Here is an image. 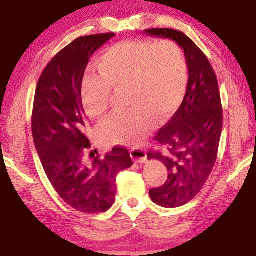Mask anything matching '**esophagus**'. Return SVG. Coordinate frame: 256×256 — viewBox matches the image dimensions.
<instances>
[{
  "label": "esophagus",
  "instance_id": "1",
  "mask_svg": "<svg viewBox=\"0 0 256 256\" xmlns=\"http://www.w3.org/2000/svg\"><path fill=\"white\" fill-rule=\"evenodd\" d=\"M130 156H131L132 160H134V162H137V164L145 162L146 159H148V154H146L145 150L140 148H132L131 152H130Z\"/></svg>",
  "mask_w": 256,
  "mask_h": 256
}]
</instances>
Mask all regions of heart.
<instances>
[{
    "mask_svg": "<svg viewBox=\"0 0 256 256\" xmlns=\"http://www.w3.org/2000/svg\"><path fill=\"white\" fill-rule=\"evenodd\" d=\"M96 69L80 84V100L88 117L100 118L110 108L112 88L128 86L132 108L114 114L100 128L108 144L138 145L156 126L176 114L185 98L188 66L182 48L172 40H125L100 54Z\"/></svg>",
    "mask_w": 256,
    "mask_h": 256,
    "instance_id": "b5f03b06",
    "label": "heart"
}]
</instances>
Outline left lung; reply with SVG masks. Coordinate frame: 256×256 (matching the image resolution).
<instances>
[{
  "label": "left lung",
  "mask_w": 256,
  "mask_h": 256,
  "mask_svg": "<svg viewBox=\"0 0 256 256\" xmlns=\"http://www.w3.org/2000/svg\"><path fill=\"white\" fill-rule=\"evenodd\" d=\"M145 32L174 40L184 50L188 66L185 98L154 137L168 152L150 151L148 154V159H158L168 168L165 184L150 190L151 200L162 207L174 208L190 202L202 190L216 162L222 130L219 85L205 54L185 34L166 28Z\"/></svg>",
  "instance_id": "8db88e82"
}]
</instances>
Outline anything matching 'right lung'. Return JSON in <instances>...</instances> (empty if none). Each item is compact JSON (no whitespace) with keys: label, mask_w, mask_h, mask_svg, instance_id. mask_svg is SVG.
Instances as JSON below:
<instances>
[{"label":"right lung","mask_w":256,"mask_h":256,"mask_svg":"<svg viewBox=\"0 0 256 256\" xmlns=\"http://www.w3.org/2000/svg\"><path fill=\"white\" fill-rule=\"evenodd\" d=\"M114 36H83L60 50L40 74L34 100L32 137L44 172L68 205L88 214L111 208L116 176L134 165L130 152L120 146L103 158L85 159L91 144L84 134L80 84L90 57Z\"/></svg>","instance_id":"right-lung-1"}]
</instances>
